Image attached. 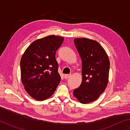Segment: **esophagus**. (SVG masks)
I'll list each match as a JSON object with an SVG mask.
<instances>
[{
	"label": "esophagus",
	"instance_id": "1",
	"mask_svg": "<svg viewBox=\"0 0 130 130\" xmlns=\"http://www.w3.org/2000/svg\"><path fill=\"white\" fill-rule=\"evenodd\" d=\"M71 76V74H69V75H65L64 76V77L65 79H67L68 78H70Z\"/></svg>",
	"mask_w": 130,
	"mask_h": 130
}]
</instances>
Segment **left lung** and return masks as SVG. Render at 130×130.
Listing matches in <instances>:
<instances>
[{"mask_svg":"<svg viewBox=\"0 0 130 130\" xmlns=\"http://www.w3.org/2000/svg\"><path fill=\"white\" fill-rule=\"evenodd\" d=\"M74 43L82 60L83 81L73 90V95L81 103L96 100L108 83L109 60L104 49L96 41L76 38Z\"/></svg>","mask_w":130,"mask_h":130,"instance_id":"left-lung-1","label":"left lung"}]
</instances>
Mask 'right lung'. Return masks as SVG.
Returning a JSON list of instances; mask_svg holds the SVG:
<instances>
[{"label": "right lung", "mask_w": 130, "mask_h": 130, "mask_svg": "<svg viewBox=\"0 0 130 130\" xmlns=\"http://www.w3.org/2000/svg\"><path fill=\"white\" fill-rule=\"evenodd\" d=\"M62 37L50 35L32 43L21 58V80L26 91L36 100H44L53 94L60 76L55 53Z\"/></svg>", "instance_id": "obj_1"}]
</instances>
